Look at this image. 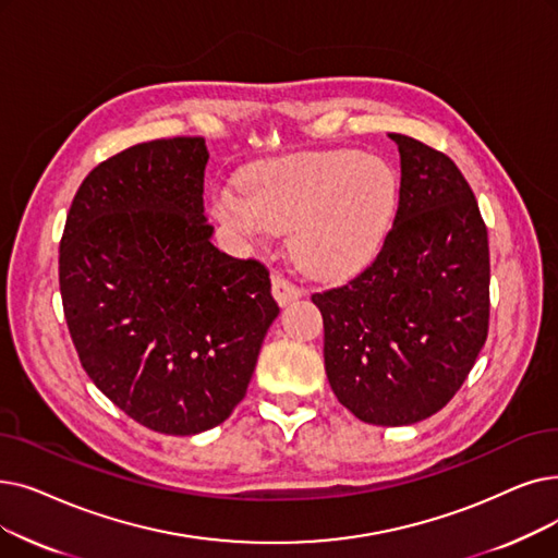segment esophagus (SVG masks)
<instances>
[{
  "label": "esophagus",
  "mask_w": 558,
  "mask_h": 558,
  "mask_svg": "<svg viewBox=\"0 0 558 558\" xmlns=\"http://www.w3.org/2000/svg\"><path fill=\"white\" fill-rule=\"evenodd\" d=\"M271 284H274V299H276L280 305H289L292 301H296V299L303 296V289L296 287L294 282H289V280L282 278V276H274V278H271Z\"/></svg>",
  "instance_id": "1"
}]
</instances>
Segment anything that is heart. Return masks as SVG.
Segmentation results:
<instances>
[{"mask_svg":"<svg viewBox=\"0 0 558 558\" xmlns=\"http://www.w3.org/2000/svg\"><path fill=\"white\" fill-rule=\"evenodd\" d=\"M397 175L357 150L266 161L239 189L216 193L214 211L244 234L294 230V255L319 278L351 276L376 257L397 209Z\"/></svg>","mask_w":558,"mask_h":558,"instance_id":"obj_1","label":"heart"}]
</instances>
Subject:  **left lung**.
Instances as JSON below:
<instances>
[{
  "label": "left lung",
  "mask_w": 558,
  "mask_h": 558,
  "mask_svg": "<svg viewBox=\"0 0 558 558\" xmlns=\"http://www.w3.org/2000/svg\"><path fill=\"white\" fill-rule=\"evenodd\" d=\"M401 189L395 226L372 266L314 294L335 397L376 426H408L445 408L488 337V230L474 193L442 153L390 134Z\"/></svg>",
  "instance_id": "obj_1"
}]
</instances>
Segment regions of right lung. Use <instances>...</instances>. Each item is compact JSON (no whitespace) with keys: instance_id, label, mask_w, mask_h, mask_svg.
<instances>
[{"instance_id":"1","label":"right lung","mask_w":558,"mask_h":558,"mask_svg":"<svg viewBox=\"0 0 558 558\" xmlns=\"http://www.w3.org/2000/svg\"><path fill=\"white\" fill-rule=\"evenodd\" d=\"M205 138L132 145L95 166L59 248L68 330L98 390L166 435L219 426L278 317L264 264L211 244Z\"/></svg>"}]
</instances>
